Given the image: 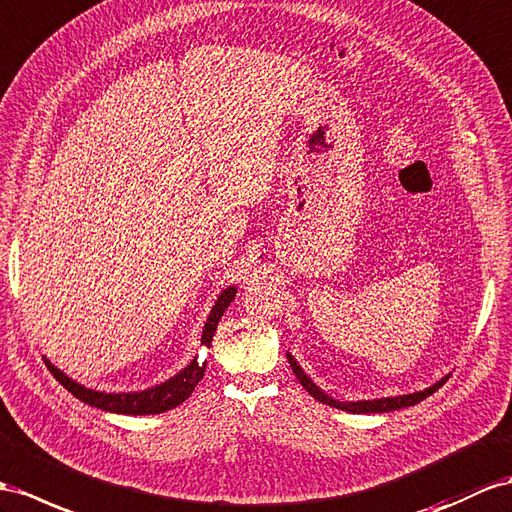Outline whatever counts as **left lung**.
I'll use <instances>...</instances> for the list:
<instances>
[{
    "mask_svg": "<svg viewBox=\"0 0 512 512\" xmlns=\"http://www.w3.org/2000/svg\"><path fill=\"white\" fill-rule=\"evenodd\" d=\"M287 361H290L292 370L298 378V383L303 385L307 389L309 396L316 398L318 402L326 404V406H333V409H339V411H348V413H387V411H398V409H404V406H413L417 402L426 400L430 393H435L445 381H448V376L441 378V381L437 385H432L424 391H417V393H409V396H398V398H383V400H363V402H339V400H333L331 396H326V393L322 389H318L316 385L311 383V378H307V374L300 370V365L294 361L292 355H287Z\"/></svg>",
    "mask_w": 512,
    "mask_h": 512,
    "instance_id": "left-lung-1",
    "label": "left lung"
}]
</instances>
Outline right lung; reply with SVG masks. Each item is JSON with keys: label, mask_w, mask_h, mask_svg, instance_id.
<instances>
[{"label": "right lung", "mask_w": 512, "mask_h": 512, "mask_svg": "<svg viewBox=\"0 0 512 512\" xmlns=\"http://www.w3.org/2000/svg\"><path fill=\"white\" fill-rule=\"evenodd\" d=\"M235 292H238L235 287H227V290L222 292L220 298L216 300V305H214L212 313H209L205 329H203V339H201L203 346H207V348L212 346L216 326L222 318V313H225V309L231 305ZM205 365H207V361L201 363L194 359L186 370L170 378V381L157 385L153 389H147V391L101 393V391H93V389L77 385L75 381H71L69 376H64L60 370H56L54 365L47 361L49 372L54 374L56 381L64 389H69L75 398H80L82 402H86L90 406H97V409L110 411V413H123V415H155V413H164V411L175 409V406H179L183 400H186L194 391V387L199 385V381L205 374Z\"/></svg>", "instance_id": "obj_1"}]
</instances>
